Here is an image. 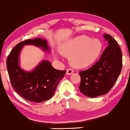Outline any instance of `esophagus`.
<instances>
[{"label": "esophagus", "mask_w": 130, "mask_h": 130, "mask_svg": "<svg viewBox=\"0 0 130 130\" xmlns=\"http://www.w3.org/2000/svg\"><path fill=\"white\" fill-rule=\"evenodd\" d=\"M73 73V70L72 68H68V69H67V75H70V74Z\"/></svg>", "instance_id": "esophagus-1"}]
</instances>
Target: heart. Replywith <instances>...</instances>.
<instances>
[{"mask_svg":"<svg viewBox=\"0 0 130 130\" xmlns=\"http://www.w3.org/2000/svg\"><path fill=\"white\" fill-rule=\"evenodd\" d=\"M102 43L86 35L76 37L67 41L61 47L64 56L71 57V63L77 68H85L93 64L102 51Z\"/></svg>","mask_w":130,"mask_h":130,"instance_id":"heart-1","label":"heart"}]
</instances>
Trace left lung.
<instances>
[{
    "mask_svg": "<svg viewBox=\"0 0 130 130\" xmlns=\"http://www.w3.org/2000/svg\"><path fill=\"white\" fill-rule=\"evenodd\" d=\"M108 45L93 66L80 71L82 93L94 98L109 92L120 75L122 68V54L116 40L109 34H104Z\"/></svg>",
    "mask_w": 130,
    "mask_h": 130,
    "instance_id": "8db88e82",
    "label": "left lung"
}]
</instances>
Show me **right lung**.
Here are the masks:
<instances>
[{"instance_id": "1", "label": "right lung", "mask_w": 130, "mask_h": 130, "mask_svg": "<svg viewBox=\"0 0 130 130\" xmlns=\"http://www.w3.org/2000/svg\"><path fill=\"white\" fill-rule=\"evenodd\" d=\"M32 44L43 47L45 51L50 48L45 40L41 38L21 41L13 47L9 54L7 67L11 86L14 90L27 100L41 103L53 96L57 86L63 78L66 70L53 68L48 61L41 62L30 72L24 71L19 66V54L23 45Z\"/></svg>"}]
</instances>
